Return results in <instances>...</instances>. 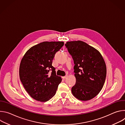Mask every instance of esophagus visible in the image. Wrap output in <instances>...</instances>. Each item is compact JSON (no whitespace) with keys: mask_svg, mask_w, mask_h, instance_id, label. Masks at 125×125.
<instances>
[{"mask_svg":"<svg viewBox=\"0 0 125 125\" xmlns=\"http://www.w3.org/2000/svg\"><path fill=\"white\" fill-rule=\"evenodd\" d=\"M68 75H66L65 76H64V77H63L62 78H63V79H65L67 78H68Z\"/></svg>","mask_w":125,"mask_h":125,"instance_id":"esophagus-1","label":"esophagus"}]
</instances>
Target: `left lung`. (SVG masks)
Wrapping results in <instances>:
<instances>
[{
  "instance_id": "left-lung-1",
  "label": "left lung",
  "mask_w": 125,
  "mask_h": 125,
  "mask_svg": "<svg viewBox=\"0 0 125 125\" xmlns=\"http://www.w3.org/2000/svg\"><path fill=\"white\" fill-rule=\"evenodd\" d=\"M74 60L76 82L72 87L78 99L87 101L101 91L106 76V66L98 50L81 41L68 42L65 44Z\"/></svg>"
}]
</instances>
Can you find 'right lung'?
<instances>
[{
	"instance_id": "add662e5",
	"label": "right lung",
	"mask_w": 125,
	"mask_h": 125,
	"mask_svg": "<svg viewBox=\"0 0 125 125\" xmlns=\"http://www.w3.org/2000/svg\"><path fill=\"white\" fill-rule=\"evenodd\" d=\"M64 43L43 42L31 47L23 56L19 67L20 79L34 99L46 102L55 94L62 79L56 75L52 60Z\"/></svg>"
}]
</instances>
